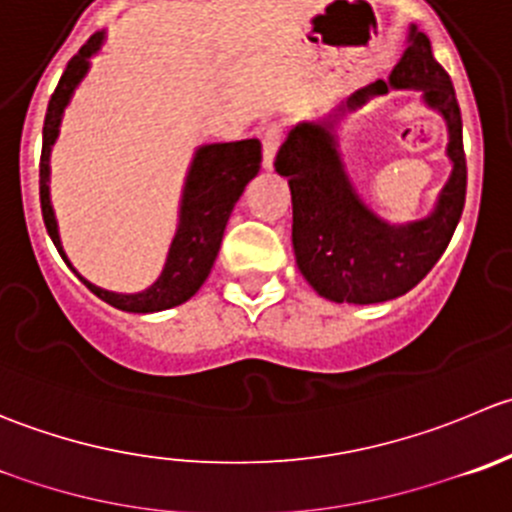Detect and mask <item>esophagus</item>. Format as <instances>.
Wrapping results in <instances>:
<instances>
[{"label": "esophagus", "mask_w": 512, "mask_h": 512, "mask_svg": "<svg viewBox=\"0 0 512 512\" xmlns=\"http://www.w3.org/2000/svg\"><path fill=\"white\" fill-rule=\"evenodd\" d=\"M280 140H282L280 127H270V130L265 132V137H262V167H265L267 172H270L272 165H275V155H277V147H280Z\"/></svg>", "instance_id": "1"}]
</instances>
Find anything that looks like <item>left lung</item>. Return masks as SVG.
Masks as SVG:
<instances>
[{
  "mask_svg": "<svg viewBox=\"0 0 512 512\" xmlns=\"http://www.w3.org/2000/svg\"><path fill=\"white\" fill-rule=\"evenodd\" d=\"M393 88H415L449 127L454 170L430 216L395 226L380 218L346 175L336 127L347 111ZM277 175L292 192V247L302 277L320 297L350 305L395 300L413 290L448 247L465 205L463 119L448 72L435 62L430 39L410 24L408 47L388 79L357 89L320 117L302 119L282 142Z\"/></svg>",
  "mask_w": 512,
  "mask_h": 512,
  "instance_id": "obj_1",
  "label": "left lung"
}]
</instances>
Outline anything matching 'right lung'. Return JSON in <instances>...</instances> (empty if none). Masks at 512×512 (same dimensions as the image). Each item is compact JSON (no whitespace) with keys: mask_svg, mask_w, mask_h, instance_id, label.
<instances>
[{"mask_svg":"<svg viewBox=\"0 0 512 512\" xmlns=\"http://www.w3.org/2000/svg\"><path fill=\"white\" fill-rule=\"evenodd\" d=\"M104 32H97L72 59L49 99L47 117H44L42 130V162H39V200H42V217L54 247L67 262L69 270L92 290L99 300L117 307L124 312H160L170 307L182 305L190 300L202 282L210 275L215 257L220 252L222 235H225L227 220L235 210L237 200L245 192L247 182L260 172L262 145L260 140H242V142H212V145H200L192 155L190 167H187L185 185H182L180 197V215H177V230L170 242L165 267L160 277L150 287L140 292H112L97 287L94 282L84 280L69 262L64 252L62 240H59L57 215L52 207V195H49V177H52V147L59 140V127H62L64 109L72 102L74 92L89 74L92 57L99 54L104 44Z\"/></svg>","mask_w":512,"mask_h":512,"instance_id":"right-lung-1","label":"right lung"}]
</instances>
